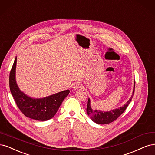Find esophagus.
<instances>
[{"mask_svg": "<svg viewBox=\"0 0 155 155\" xmlns=\"http://www.w3.org/2000/svg\"><path fill=\"white\" fill-rule=\"evenodd\" d=\"M81 87H82V85L81 84V83H80V82H75L73 84V88L74 89H78L79 88H81Z\"/></svg>", "mask_w": 155, "mask_h": 155, "instance_id": "34e87169", "label": "esophagus"}]
</instances>
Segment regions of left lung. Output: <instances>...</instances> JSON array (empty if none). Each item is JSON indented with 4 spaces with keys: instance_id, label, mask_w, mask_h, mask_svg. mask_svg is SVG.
Returning <instances> with one entry per match:
<instances>
[{
    "instance_id": "8db88e82",
    "label": "left lung",
    "mask_w": 155,
    "mask_h": 155,
    "mask_svg": "<svg viewBox=\"0 0 155 155\" xmlns=\"http://www.w3.org/2000/svg\"><path fill=\"white\" fill-rule=\"evenodd\" d=\"M134 87H135V82H134V84L133 94L130 99L127 102V103L126 104H124L122 107L113 109V110H111L110 111L102 112L99 110H93L91 107L90 99L89 98L86 109L87 114L90 117L91 119L94 122L98 124H107L115 120H117L125 111V110H126V108L127 107L128 105L131 102V99L133 97V94L134 93Z\"/></svg>"
}]
</instances>
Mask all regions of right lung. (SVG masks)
<instances>
[{"mask_svg": "<svg viewBox=\"0 0 155 155\" xmlns=\"http://www.w3.org/2000/svg\"><path fill=\"white\" fill-rule=\"evenodd\" d=\"M17 57L9 74V88L17 107L25 116L39 121H46L57 113L64 98L69 93V89L42 98L28 97L20 90L16 80L15 69Z\"/></svg>", "mask_w": 155, "mask_h": 155, "instance_id": "right-lung-1", "label": "right lung"}]
</instances>
